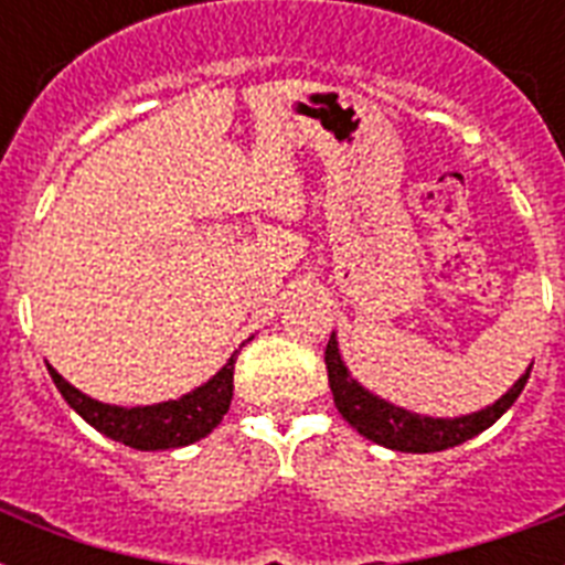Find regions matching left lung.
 I'll list each match as a JSON object with an SVG mask.
<instances>
[{"instance_id":"obj_1","label":"left lung","mask_w":565,"mask_h":565,"mask_svg":"<svg viewBox=\"0 0 565 565\" xmlns=\"http://www.w3.org/2000/svg\"><path fill=\"white\" fill-rule=\"evenodd\" d=\"M326 366L328 384H331V393H334V404L340 416L361 437L372 439L377 446L393 448V451H407V455L446 451V448H455L460 443H466V439L478 437L481 430L490 428L492 422L501 419L513 407L519 393L525 390L531 370H534V363H531L508 393L495 398L492 404H487V407H481V411L466 413V416H425V413H413L407 407H398V404L386 402V398L375 395L372 390H366L343 363L337 334H331V340H328Z\"/></svg>"}]
</instances>
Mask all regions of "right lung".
<instances>
[{
  "label": "right lung",
  "instance_id": "obj_1",
  "mask_svg": "<svg viewBox=\"0 0 565 565\" xmlns=\"http://www.w3.org/2000/svg\"><path fill=\"white\" fill-rule=\"evenodd\" d=\"M234 361H237V352L231 354L228 363L216 375H211L202 386H195L179 398L137 404V407L90 398L78 386L70 384L64 375H57V370H52L49 363L46 366L57 393L64 395V402L99 434L117 439L128 448H137V451H163V448L190 446L195 439L207 437L220 425L231 407V395H234Z\"/></svg>",
  "mask_w": 565,
  "mask_h": 565
}]
</instances>
